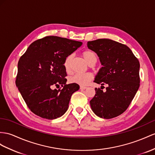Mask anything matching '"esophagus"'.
Returning <instances> with one entry per match:
<instances>
[{
  "instance_id": "1",
  "label": "esophagus",
  "mask_w": 155,
  "mask_h": 155,
  "mask_svg": "<svg viewBox=\"0 0 155 155\" xmlns=\"http://www.w3.org/2000/svg\"><path fill=\"white\" fill-rule=\"evenodd\" d=\"M87 88L86 86H80V89L81 90H85Z\"/></svg>"
}]
</instances>
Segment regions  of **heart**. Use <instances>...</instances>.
Listing matches in <instances>:
<instances>
[{
  "mask_svg": "<svg viewBox=\"0 0 155 155\" xmlns=\"http://www.w3.org/2000/svg\"><path fill=\"white\" fill-rule=\"evenodd\" d=\"M82 55L83 58L85 59V61L88 63L89 65L90 63L92 62H96L97 61V55L94 51L92 50H84L82 51ZM73 55H69L65 58L64 63H63V66L67 71L70 70V63L72 59ZM93 78L92 74L90 73H76L72 77L69 78V81L71 83H74L78 85L85 86L88 84V82Z\"/></svg>",
  "mask_w": 155,
  "mask_h": 155,
  "instance_id": "obj_1",
  "label": "heart"
}]
</instances>
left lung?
<instances>
[{
    "label": "left lung",
    "mask_w": 155,
    "mask_h": 155,
    "mask_svg": "<svg viewBox=\"0 0 155 155\" xmlns=\"http://www.w3.org/2000/svg\"><path fill=\"white\" fill-rule=\"evenodd\" d=\"M87 46L97 54L103 65L94 82L107 84L105 92L95 88L91 108L100 118L118 117L128 109L140 87V62L128 46L113 40L88 41Z\"/></svg>",
    "instance_id": "left-lung-1"
}]
</instances>
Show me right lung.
<instances>
[{"label": "right lung", "mask_w": 155, "mask_h": 155, "mask_svg": "<svg viewBox=\"0 0 155 155\" xmlns=\"http://www.w3.org/2000/svg\"><path fill=\"white\" fill-rule=\"evenodd\" d=\"M82 42L48 36L37 40L19 58L15 84L23 100L36 115L48 120L61 117L69 107L77 84H66L63 63ZM61 85V89H54Z\"/></svg>", "instance_id": "add662e5"}]
</instances>
